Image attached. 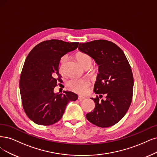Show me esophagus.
<instances>
[{"label":"esophagus","mask_w":157,"mask_h":157,"mask_svg":"<svg viewBox=\"0 0 157 157\" xmlns=\"http://www.w3.org/2000/svg\"><path fill=\"white\" fill-rule=\"evenodd\" d=\"M84 99H85V97H84V96H78V100H80V101H82Z\"/></svg>","instance_id":"34e87169"}]
</instances>
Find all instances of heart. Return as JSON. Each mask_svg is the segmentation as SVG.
Returning <instances> with one entry per match:
<instances>
[{"instance_id": "b5f03b06", "label": "heart", "mask_w": 157, "mask_h": 157, "mask_svg": "<svg viewBox=\"0 0 157 157\" xmlns=\"http://www.w3.org/2000/svg\"><path fill=\"white\" fill-rule=\"evenodd\" d=\"M75 57L78 61L85 68H89L92 65L93 59L90 55L83 52H79L75 55ZM67 60V56H64L61 59V65L60 67V71L63 72V68ZM90 85V81L86 78H73L71 79L68 83V87L72 91L76 92L79 94H84L88 90L89 86Z\"/></svg>"}]
</instances>
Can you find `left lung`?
Segmentation results:
<instances>
[{"instance_id":"obj_1","label":"left lung","mask_w":157,"mask_h":157,"mask_svg":"<svg viewBox=\"0 0 157 157\" xmlns=\"http://www.w3.org/2000/svg\"><path fill=\"white\" fill-rule=\"evenodd\" d=\"M78 48L99 65L94 92L100 96L91 98L95 108L86 118L98 127L113 126L124 117L132 101L134 79L129 63L122 50L107 40L80 43ZM103 95L105 99H101Z\"/></svg>"}]
</instances>
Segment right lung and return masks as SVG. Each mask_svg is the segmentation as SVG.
Returning <instances> with one entry per match:
<instances>
[{
    "mask_svg": "<svg viewBox=\"0 0 157 157\" xmlns=\"http://www.w3.org/2000/svg\"><path fill=\"white\" fill-rule=\"evenodd\" d=\"M79 43L51 39L37 44L28 54L19 82L22 105L28 117L40 125L59 121L66 106L78 96L71 91L54 93L61 82L59 64L62 56L78 48Z\"/></svg>",
    "mask_w": 157,
    "mask_h": 157,
    "instance_id": "1",
    "label": "right lung"
}]
</instances>
